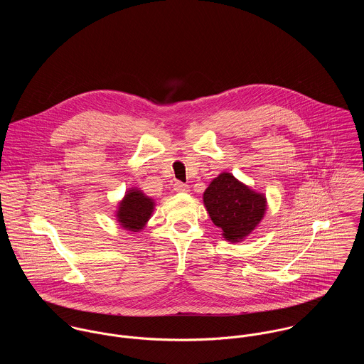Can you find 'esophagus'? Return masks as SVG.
Wrapping results in <instances>:
<instances>
[{
    "label": "esophagus",
    "instance_id": "34e87169",
    "mask_svg": "<svg viewBox=\"0 0 364 364\" xmlns=\"http://www.w3.org/2000/svg\"><path fill=\"white\" fill-rule=\"evenodd\" d=\"M173 189H175L176 192H189V186H188L186 183H182V182H176L175 186H173Z\"/></svg>",
    "mask_w": 364,
    "mask_h": 364
}]
</instances>
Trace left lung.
<instances>
[{"instance_id":"1","label":"left lung","mask_w":364,"mask_h":364,"mask_svg":"<svg viewBox=\"0 0 364 364\" xmlns=\"http://www.w3.org/2000/svg\"><path fill=\"white\" fill-rule=\"evenodd\" d=\"M203 203L223 238L231 244L251 235L267 210L264 193L241 182L231 172H221L210 182Z\"/></svg>"}]
</instances>
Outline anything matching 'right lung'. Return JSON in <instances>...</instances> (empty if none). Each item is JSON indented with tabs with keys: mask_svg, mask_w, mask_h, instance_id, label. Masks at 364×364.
Masks as SVG:
<instances>
[{
	"mask_svg": "<svg viewBox=\"0 0 364 364\" xmlns=\"http://www.w3.org/2000/svg\"><path fill=\"white\" fill-rule=\"evenodd\" d=\"M156 200L147 196L140 188H130L119 200L114 217L119 225L130 232L144 230L154 213Z\"/></svg>",
	"mask_w": 364,
	"mask_h": 364,
	"instance_id": "1",
	"label": "right lung"
}]
</instances>
